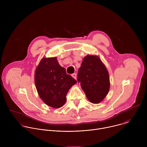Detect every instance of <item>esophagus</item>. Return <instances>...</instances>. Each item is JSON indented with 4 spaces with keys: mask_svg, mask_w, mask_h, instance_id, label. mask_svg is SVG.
I'll use <instances>...</instances> for the list:
<instances>
[{
    "mask_svg": "<svg viewBox=\"0 0 147 147\" xmlns=\"http://www.w3.org/2000/svg\"><path fill=\"white\" fill-rule=\"evenodd\" d=\"M71 76L74 78V79H76L77 78V74L76 73H73L71 74Z\"/></svg>",
    "mask_w": 147,
    "mask_h": 147,
    "instance_id": "34e87169",
    "label": "esophagus"
}]
</instances>
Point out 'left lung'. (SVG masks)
I'll list each match as a JSON object with an SVG mask.
<instances>
[{
  "instance_id": "left-lung-1",
  "label": "left lung",
  "mask_w": 147,
  "mask_h": 147,
  "mask_svg": "<svg viewBox=\"0 0 147 147\" xmlns=\"http://www.w3.org/2000/svg\"><path fill=\"white\" fill-rule=\"evenodd\" d=\"M77 81L80 82L87 99L93 103L102 102L109 92V73L98 56L88 55L84 57Z\"/></svg>"
}]
</instances>
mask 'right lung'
Segmentation results:
<instances>
[{
	"label": "right lung",
	"mask_w": 147,
	"mask_h": 147,
	"mask_svg": "<svg viewBox=\"0 0 147 147\" xmlns=\"http://www.w3.org/2000/svg\"><path fill=\"white\" fill-rule=\"evenodd\" d=\"M35 84L42 101L53 108H59L66 102V95L77 81L67 74L56 57H43L35 71Z\"/></svg>",
	"instance_id": "right-lung-1"
}]
</instances>
